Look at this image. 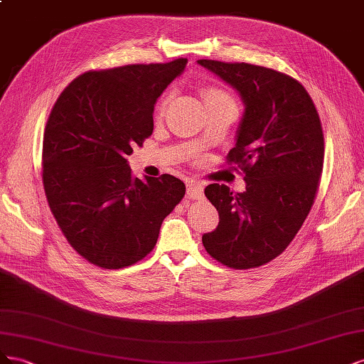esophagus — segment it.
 Segmentation results:
<instances>
[{
	"label": "esophagus",
	"mask_w": 364,
	"mask_h": 364,
	"mask_svg": "<svg viewBox=\"0 0 364 364\" xmlns=\"http://www.w3.org/2000/svg\"><path fill=\"white\" fill-rule=\"evenodd\" d=\"M188 196L192 200H201L203 198V184L196 180L188 183Z\"/></svg>",
	"instance_id": "1"
}]
</instances>
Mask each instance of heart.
<instances>
[{
    "label": "heart",
    "instance_id": "heart-1",
    "mask_svg": "<svg viewBox=\"0 0 364 364\" xmlns=\"http://www.w3.org/2000/svg\"><path fill=\"white\" fill-rule=\"evenodd\" d=\"M204 99L207 100V99H224V100H232L230 97H228V95L225 91H223V90H220V88H216V87H213V85H209V87H205L204 88ZM164 107V102L161 103V108Z\"/></svg>",
    "mask_w": 364,
    "mask_h": 364
}]
</instances>
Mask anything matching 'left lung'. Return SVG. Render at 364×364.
Returning <instances> with one entry per match:
<instances>
[{
  "label": "left lung",
  "mask_w": 364,
  "mask_h": 364,
  "mask_svg": "<svg viewBox=\"0 0 364 364\" xmlns=\"http://www.w3.org/2000/svg\"><path fill=\"white\" fill-rule=\"evenodd\" d=\"M198 64L240 91L245 105L227 154V164L244 172L245 192L207 186L220 224L203 235V245L223 265L261 267L285 252L314 204L325 155L318 112L304 85L285 73L245 62Z\"/></svg>",
  "instance_id": "8db88e82"
}]
</instances>
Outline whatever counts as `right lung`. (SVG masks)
<instances>
[{"label":"right lung","instance_id":"1","mask_svg":"<svg viewBox=\"0 0 364 364\" xmlns=\"http://www.w3.org/2000/svg\"><path fill=\"white\" fill-rule=\"evenodd\" d=\"M188 59L90 70L70 82L48 116L43 184L68 244L92 265L119 269L146 257L186 193L173 175L140 180L128 155L154 129V105Z\"/></svg>","mask_w":364,"mask_h":364}]
</instances>
